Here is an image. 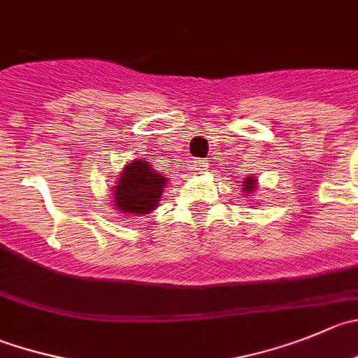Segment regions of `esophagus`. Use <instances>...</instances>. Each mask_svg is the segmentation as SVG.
<instances>
[{
    "mask_svg": "<svg viewBox=\"0 0 358 358\" xmlns=\"http://www.w3.org/2000/svg\"><path fill=\"white\" fill-rule=\"evenodd\" d=\"M207 166H209L207 159H196V162L193 163V169H195L196 172H203V170H207Z\"/></svg>",
    "mask_w": 358,
    "mask_h": 358,
    "instance_id": "esophagus-1",
    "label": "esophagus"
}]
</instances>
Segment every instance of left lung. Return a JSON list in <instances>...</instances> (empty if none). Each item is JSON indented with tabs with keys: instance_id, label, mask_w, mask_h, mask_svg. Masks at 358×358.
<instances>
[{
	"instance_id": "left-lung-1",
	"label": "left lung",
	"mask_w": 358,
	"mask_h": 358,
	"mask_svg": "<svg viewBox=\"0 0 358 358\" xmlns=\"http://www.w3.org/2000/svg\"><path fill=\"white\" fill-rule=\"evenodd\" d=\"M257 179H255L253 176H250V177H246V179H244L243 181V192L246 193L248 196H251V193H255V189H258V186H257Z\"/></svg>"
}]
</instances>
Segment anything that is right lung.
Instances as JSON below:
<instances>
[{"instance_id":"right-lung-1","label":"right lung","mask_w":358,"mask_h":358,"mask_svg":"<svg viewBox=\"0 0 358 358\" xmlns=\"http://www.w3.org/2000/svg\"><path fill=\"white\" fill-rule=\"evenodd\" d=\"M166 185L169 179L151 162L135 158L122 169L115 186H112V206L124 216L151 214L158 207Z\"/></svg>"}]
</instances>
